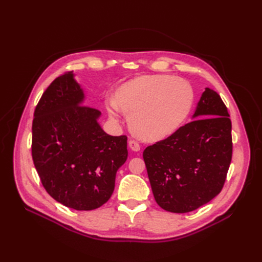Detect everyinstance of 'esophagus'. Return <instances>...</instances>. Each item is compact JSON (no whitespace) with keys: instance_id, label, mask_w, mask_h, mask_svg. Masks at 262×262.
Masks as SVG:
<instances>
[{"instance_id":"obj_1","label":"esophagus","mask_w":262,"mask_h":262,"mask_svg":"<svg viewBox=\"0 0 262 262\" xmlns=\"http://www.w3.org/2000/svg\"><path fill=\"white\" fill-rule=\"evenodd\" d=\"M128 145H129V148L134 150V152H138V150H140V144L134 139H130L128 141Z\"/></svg>"}]
</instances>
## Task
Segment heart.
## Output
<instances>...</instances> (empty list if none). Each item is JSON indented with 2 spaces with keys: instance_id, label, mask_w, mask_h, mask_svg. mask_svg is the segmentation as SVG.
I'll list each match as a JSON object with an SVG mask.
<instances>
[{
  "instance_id": "1",
  "label": "heart",
  "mask_w": 262,
  "mask_h": 262,
  "mask_svg": "<svg viewBox=\"0 0 262 262\" xmlns=\"http://www.w3.org/2000/svg\"><path fill=\"white\" fill-rule=\"evenodd\" d=\"M193 90L187 81L169 75H144L121 86L116 99L105 105L109 117L118 120L120 110L128 115L134 134L144 140H160L173 134L187 118Z\"/></svg>"
}]
</instances>
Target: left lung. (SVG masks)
Instances as JSON below:
<instances>
[{
	"instance_id": "obj_1",
	"label": "left lung",
	"mask_w": 262,
	"mask_h": 262,
	"mask_svg": "<svg viewBox=\"0 0 262 262\" xmlns=\"http://www.w3.org/2000/svg\"><path fill=\"white\" fill-rule=\"evenodd\" d=\"M192 118L143 150L155 201L170 212L193 211L215 198L231 161V121L221 96L206 88Z\"/></svg>"
}]
</instances>
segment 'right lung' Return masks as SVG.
<instances>
[{
    "label": "right lung",
    "instance_id": "obj_1",
    "mask_svg": "<svg viewBox=\"0 0 262 262\" xmlns=\"http://www.w3.org/2000/svg\"><path fill=\"white\" fill-rule=\"evenodd\" d=\"M73 71L57 78L39 100L33 120L32 156L48 193L75 210H93L112 196L116 174L127 159V137L106 134L101 112L81 105Z\"/></svg>",
    "mask_w": 262,
    "mask_h": 262
}]
</instances>
